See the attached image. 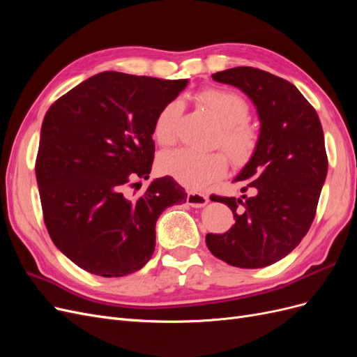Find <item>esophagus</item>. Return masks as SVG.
Returning a JSON list of instances; mask_svg holds the SVG:
<instances>
[{
  "mask_svg": "<svg viewBox=\"0 0 357 357\" xmlns=\"http://www.w3.org/2000/svg\"><path fill=\"white\" fill-rule=\"evenodd\" d=\"M188 204L190 205V207H204L205 204H207L210 199L207 195H204V193H199V192H189L188 193V198H186Z\"/></svg>",
  "mask_w": 357,
  "mask_h": 357,
  "instance_id": "obj_1",
  "label": "esophagus"
}]
</instances>
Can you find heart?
Listing matches in <instances>:
<instances>
[{
	"label": "heart",
	"mask_w": 357,
	"mask_h": 357,
	"mask_svg": "<svg viewBox=\"0 0 357 357\" xmlns=\"http://www.w3.org/2000/svg\"><path fill=\"white\" fill-rule=\"evenodd\" d=\"M199 102L218 121L220 134L218 143L226 150L234 164L250 160L261 143L259 129L248 122V102L232 91L210 88L198 95ZM181 104L171 101L155 117L153 135L160 146H171L177 139ZM159 169L189 189H202L223 177L228 171V158L222 152H193L189 149L172 150L159 158Z\"/></svg>",
	"instance_id": "1"
}]
</instances>
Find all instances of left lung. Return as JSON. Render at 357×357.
<instances>
[{"instance_id":"8db88e82","label":"left lung","mask_w":357,"mask_h":357,"mask_svg":"<svg viewBox=\"0 0 357 357\" xmlns=\"http://www.w3.org/2000/svg\"><path fill=\"white\" fill-rule=\"evenodd\" d=\"M253 101L261 119V143L235 181L248 197H218L232 210L235 225L207 234L208 250L238 268H262L287 256L314 220L328 156L320 119L290 82L253 67L213 74Z\"/></svg>"}]
</instances>
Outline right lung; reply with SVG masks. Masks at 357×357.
<instances>
[{"label":"right lung","instance_id":"1","mask_svg":"<svg viewBox=\"0 0 357 357\" xmlns=\"http://www.w3.org/2000/svg\"><path fill=\"white\" fill-rule=\"evenodd\" d=\"M186 84L104 71L47 110L36 160L43 218L52 241L84 271L123 277L142 269L155 252L160 213L186 202L172 177L153 180L138 198L126 192L132 180L149 178L155 117Z\"/></svg>","mask_w":357,"mask_h":357}]
</instances>
